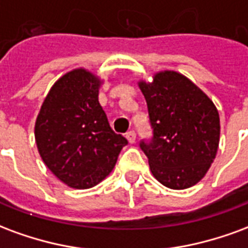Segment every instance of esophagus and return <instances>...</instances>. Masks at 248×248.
Segmentation results:
<instances>
[{
	"mask_svg": "<svg viewBox=\"0 0 248 248\" xmlns=\"http://www.w3.org/2000/svg\"><path fill=\"white\" fill-rule=\"evenodd\" d=\"M126 138H127V140H129L130 143H134L135 142V131L134 130H130V131H127V133H126Z\"/></svg>",
	"mask_w": 248,
	"mask_h": 248,
	"instance_id": "1",
	"label": "esophagus"
}]
</instances>
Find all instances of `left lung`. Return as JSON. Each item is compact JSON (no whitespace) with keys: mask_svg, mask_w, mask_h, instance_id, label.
Wrapping results in <instances>:
<instances>
[{"mask_svg":"<svg viewBox=\"0 0 248 248\" xmlns=\"http://www.w3.org/2000/svg\"><path fill=\"white\" fill-rule=\"evenodd\" d=\"M145 95L151 140H140L153 175L172 190L197 185L215 159L220 124L213 101L187 77L172 70L138 82Z\"/></svg>","mask_w":248,"mask_h":248,"instance_id":"1","label":"left lung"}]
</instances>
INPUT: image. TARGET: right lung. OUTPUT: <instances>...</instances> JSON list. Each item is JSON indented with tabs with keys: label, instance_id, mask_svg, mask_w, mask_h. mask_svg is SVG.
I'll return each instance as SVG.
<instances>
[{
	"label": "right lung",
	"instance_id": "right-lung-1",
	"mask_svg": "<svg viewBox=\"0 0 248 248\" xmlns=\"http://www.w3.org/2000/svg\"><path fill=\"white\" fill-rule=\"evenodd\" d=\"M102 81L86 69L66 73L51 86L34 126L42 161L61 182L90 188L117 163L127 140L115 134L98 101Z\"/></svg>",
	"mask_w": 248,
	"mask_h": 248
}]
</instances>
